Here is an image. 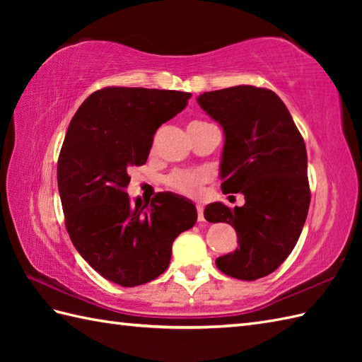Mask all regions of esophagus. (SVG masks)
<instances>
[{"instance_id":"esophagus-1","label":"esophagus","mask_w":362,"mask_h":362,"mask_svg":"<svg viewBox=\"0 0 362 362\" xmlns=\"http://www.w3.org/2000/svg\"><path fill=\"white\" fill-rule=\"evenodd\" d=\"M196 209H197V219H199V222L205 221V219H204V206H202V205H197Z\"/></svg>"}]
</instances>
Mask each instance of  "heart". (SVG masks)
<instances>
[{"instance_id":"1","label":"heart","mask_w":362,"mask_h":362,"mask_svg":"<svg viewBox=\"0 0 362 362\" xmlns=\"http://www.w3.org/2000/svg\"><path fill=\"white\" fill-rule=\"evenodd\" d=\"M199 124H204V121L189 122L188 127H194ZM206 180H209V174L205 171H185V169H177V171H173L171 174H168L165 177L163 183L168 189L174 191L177 194L196 199L201 196Z\"/></svg>"}]
</instances>
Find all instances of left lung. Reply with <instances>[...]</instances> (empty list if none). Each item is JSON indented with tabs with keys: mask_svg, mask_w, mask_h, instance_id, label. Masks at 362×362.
<instances>
[{
	"mask_svg": "<svg viewBox=\"0 0 362 362\" xmlns=\"http://www.w3.org/2000/svg\"><path fill=\"white\" fill-rule=\"evenodd\" d=\"M224 130L222 193H241L245 204L206 205L209 222L236 230L235 252L216 258L221 272L238 280L272 274L296 247L308 214V157L286 105L274 91L238 86L197 98Z\"/></svg>",
	"mask_w": 362,
	"mask_h": 362,
	"instance_id": "1",
	"label": "left lung"
}]
</instances>
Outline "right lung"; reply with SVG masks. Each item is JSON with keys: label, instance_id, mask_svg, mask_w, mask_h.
Instances as JSON below:
<instances>
[{"label": "right lung", "instance_id": "obj_1", "mask_svg": "<svg viewBox=\"0 0 362 362\" xmlns=\"http://www.w3.org/2000/svg\"><path fill=\"white\" fill-rule=\"evenodd\" d=\"M175 90L105 87L76 112L60 149L57 185L65 227L76 250L119 286L163 274L173 243L197 221L196 206L158 193L151 204L130 201L129 169L144 165L153 135L188 104Z\"/></svg>", "mask_w": 362, "mask_h": 362}]
</instances>
